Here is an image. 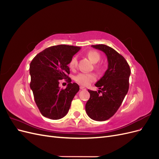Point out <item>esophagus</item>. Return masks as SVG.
Returning <instances> with one entry per match:
<instances>
[{"label":"esophagus","instance_id":"esophagus-1","mask_svg":"<svg viewBox=\"0 0 159 159\" xmlns=\"http://www.w3.org/2000/svg\"><path fill=\"white\" fill-rule=\"evenodd\" d=\"M80 89L81 90H86V89H87L85 87H83V86H80Z\"/></svg>","mask_w":159,"mask_h":159}]
</instances>
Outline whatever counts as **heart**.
<instances>
[{"label": "heart", "mask_w": 159, "mask_h": 159, "mask_svg": "<svg viewBox=\"0 0 159 159\" xmlns=\"http://www.w3.org/2000/svg\"><path fill=\"white\" fill-rule=\"evenodd\" d=\"M88 57L89 59L93 62V64H97L101 60L102 56L99 53L95 50H90L88 52L87 54ZM78 57L76 56H74L71 57V59L69 63V66L70 69L75 70L78 67ZM96 68H99V65H95ZM96 79L95 75L92 73H81L78 75H77L75 77V80L78 84L82 85H88L92 81H95Z\"/></svg>", "instance_id": "obj_1"}]
</instances>
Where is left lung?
I'll return each mask as SVG.
<instances>
[{"label": "left lung", "mask_w": 159, "mask_h": 159, "mask_svg": "<svg viewBox=\"0 0 159 159\" xmlns=\"http://www.w3.org/2000/svg\"><path fill=\"white\" fill-rule=\"evenodd\" d=\"M91 46L107 56L108 68L95 85L101 90L97 92L88 89L90 98L85 111L91 119L103 121L111 117L121 106L129 90L131 70L124 57L112 48L104 44Z\"/></svg>", "instance_id": "1"}]
</instances>
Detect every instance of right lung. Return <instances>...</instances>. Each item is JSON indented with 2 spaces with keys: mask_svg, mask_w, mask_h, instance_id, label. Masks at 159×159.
<instances>
[{
  "mask_svg": "<svg viewBox=\"0 0 159 159\" xmlns=\"http://www.w3.org/2000/svg\"><path fill=\"white\" fill-rule=\"evenodd\" d=\"M80 47L57 45L38 54L30 65V86L37 107L44 117L60 119L68 113L71 101L80 90L76 83H71L68 64ZM64 79L69 82L66 89L59 84Z\"/></svg>",
  "mask_w": 159,
  "mask_h": 159,
  "instance_id": "right-lung-1",
  "label": "right lung"
}]
</instances>
